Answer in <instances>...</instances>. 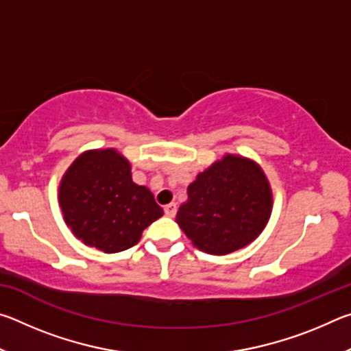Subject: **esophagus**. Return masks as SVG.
I'll return each mask as SVG.
<instances>
[{
	"label": "esophagus",
	"instance_id": "34e87169",
	"mask_svg": "<svg viewBox=\"0 0 351 351\" xmlns=\"http://www.w3.org/2000/svg\"><path fill=\"white\" fill-rule=\"evenodd\" d=\"M176 210H178V207H176V204H175V203H170V204H167V206L164 207L165 215L170 217V218H173V217L176 215Z\"/></svg>",
	"mask_w": 351,
	"mask_h": 351
}]
</instances>
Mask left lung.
Segmentation results:
<instances>
[{"label": "left lung", "instance_id": "left-lung-1", "mask_svg": "<svg viewBox=\"0 0 351 351\" xmlns=\"http://www.w3.org/2000/svg\"><path fill=\"white\" fill-rule=\"evenodd\" d=\"M271 209V189L261 169L228 154L187 187L176 223L199 251L224 255L257 239Z\"/></svg>", "mask_w": 351, "mask_h": 351}]
</instances>
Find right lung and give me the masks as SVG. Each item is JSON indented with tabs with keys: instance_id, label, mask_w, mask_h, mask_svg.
<instances>
[{
	"instance_id": "1",
	"label": "right lung",
	"mask_w": 351,
	"mask_h": 351,
	"mask_svg": "<svg viewBox=\"0 0 351 351\" xmlns=\"http://www.w3.org/2000/svg\"><path fill=\"white\" fill-rule=\"evenodd\" d=\"M64 221L77 239L106 254L139 241L164 215L153 193L132 180V167L116 150L83 153L64 173L60 192Z\"/></svg>"
}]
</instances>
